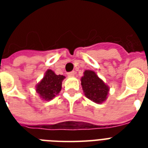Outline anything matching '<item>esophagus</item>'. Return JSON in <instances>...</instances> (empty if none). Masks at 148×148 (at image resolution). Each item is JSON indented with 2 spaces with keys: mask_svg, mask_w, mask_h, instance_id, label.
Segmentation results:
<instances>
[{
  "mask_svg": "<svg viewBox=\"0 0 148 148\" xmlns=\"http://www.w3.org/2000/svg\"><path fill=\"white\" fill-rule=\"evenodd\" d=\"M74 75H75V71H71L67 73V76L68 77H74Z\"/></svg>",
  "mask_w": 148,
  "mask_h": 148,
  "instance_id": "obj_1",
  "label": "esophagus"
}]
</instances>
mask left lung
Listing matches in <instances>:
<instances>
[{
	"mask_svg": "<svg viewBox=\"0 0 148 148\" xmlns=\"http://www.w3.org/2000/svg\"><path fill=\"white\" fill-rule=\"evenodd\" d=\"M81 81L87 98L96 103H102L107 100L110 88L95 71L86 70Z\"/></svg>",
	"mask_w": 148,
	"mask_h": 148,
	"instance_id": "8db88e82",
	"label": "left lung"
}]
</instances>
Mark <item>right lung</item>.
I'll return each instance as SVG.
<instances>
[{"label": "right lung", "mask_w": 148, "mask_h": 148, "mask_svg": "<svg viewBox=\"0 0 148 148\" xmlns=\"http://www.w3.org/2000/svg\"><path fill=\"white\" fill-rule=\"evenodd\" d=\"M63 75H57L51 69L45 72V76L36 85V92L43 101H51L58 95L62 88Z\"/></svg>", "instance_id": "obj_1"}]
</instances>
